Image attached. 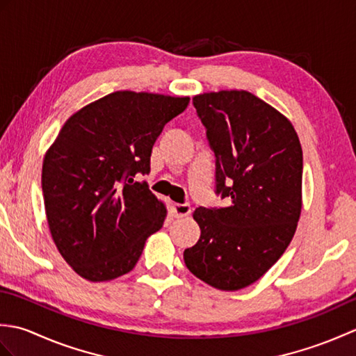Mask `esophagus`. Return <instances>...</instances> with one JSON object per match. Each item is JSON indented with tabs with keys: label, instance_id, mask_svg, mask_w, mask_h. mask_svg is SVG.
<instances>
[{
	"label": "esophagus",
	"instance_id": "esophagus-1",
	"mask_svg": "<svg viewBox=\"0 0 356 356\" xmlns=\"http://www.w3.org/2000/svg\"><path fill=\"white\" fill-rule=\"evenodd\" d=\"M171 213L176 218H182L191 213V207L188 203H174L171 207Z\"/></svg>",
	"mask_w": 356,
	"mask_h": 356
}]
</instances>
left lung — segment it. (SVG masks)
<instances>
[{
	"instance_id": "1",
	"label": "left lung",
	"mask_w": 356,
	"mask_h": 356,
	"mask_svg": "<svg viewBox=\"0 0 356 356\" xmlns=\"http://www.w3.org/2000/svg\"><path fill=\"white\" fill-rule=\"evenodd\" d=\"M216 157L223 208H197L200 238L186 268L220 291L255 283L283 255L301 213L303 151L282 113L245 90L193 97Z\"/></svg>"
}]
</instances>
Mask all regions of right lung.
Returning <instances> with one entry per match:
<instances>
[{"instance_id":"obj_1","label":"right lung","mask_w":356,"mask_h":356,"mask_svg":"<svg viewBox=\"0 0 356 356\" xmlns=\"http://www.w3.org/2000/svg\"><path fill=\"white\" fill-rule=\"evenodd\" d=\"M190 97L115 92L67 120L42 163V194L51 238L88 282L130 272L147 238L162 228L165 205L138 174Z\"/></svg>"}]
</instances>
